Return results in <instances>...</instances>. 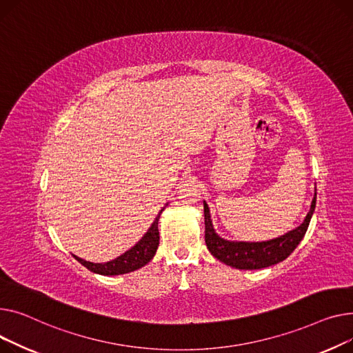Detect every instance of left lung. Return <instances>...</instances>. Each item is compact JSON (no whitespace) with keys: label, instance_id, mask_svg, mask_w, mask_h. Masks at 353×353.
<instances>
[{"label":"left lung","instance_id":"1","mask_svg":"<svg viewBox=\"0 0 353 353\" xmlns=\"http://www.w3.org/2000/svg\"><path fill=\"white\" fill-rule=\"evenodd\" d=\"M316 205V194L312 199V205L305 218V221L289 231L288 234L263 242H238L226 241L221 238L211 221L208 203L203 202V216H205V243L210 252L221 262L236 269H262L282 262L291 255L295 248L305 236L310 218L314 215Z\"/></svg>","mask_w":353,"mask_h":353}]
</instances>
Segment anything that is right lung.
Returning <instances> with one entry per match:
<instances>
[{
	"instance_id": "1",
	"label": "right lung",
	"mask_w": 353,
	"mask_h": 353,
	"mask_svg": "<svg viewBox=\"0 0 353 353\" xmlns=\"http://www.w3.org/2000/svg\"><path fill=\"white\" fill-rule=\"evenodd\" d=\"M163 210L159 211L158 216L150 226V230L145 234L132 248L128 250L125 254H122L121 256L110 261V262H103V263H94L85 259H81L77 255L74 258L81 263L84 265L87 269H90L94 274L99 275H122V274H128L132 271H137V269L142 268L147 265L155 255L158 245H159V231H158V221L159 215L162 214Z\"/></svg>"
}]
</instances>
